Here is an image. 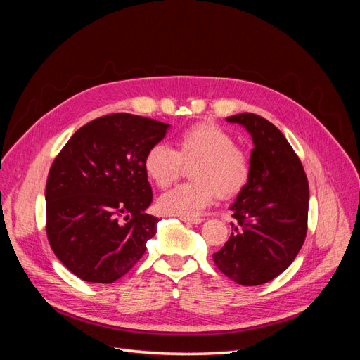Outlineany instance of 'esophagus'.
<instances>
[{
    "mask_svg": "<svg viewBox=\"0 0 360 360\" xmlns=\"http://www.w3.org/2000/svg\"><path fill=\"white\" fill-rule=\"evenodd\" d=\"M181 221H183V222H186V224L198 225V224H201L204 219H202V217H181Z\"/></svg>",
    "mask_w": 360,
    "mask_h": 360,
    "instance_id": "34e87169",
    "label": "esophagus"
}]
</instances>
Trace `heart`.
Listing matches in <instances>:
<instances>
[{"mask_svg": "<svg viewBox=\"0 0 360 360\" xmlns=\"http://www.w3.org/2000/svg\"><path fill=\"white\" fill-rule=\"evenodd\" d=\"M192 167L195 183L180 184L160 195L159 209L172 216L197 217L219 193L230 198L240 192L249 180L250 165L243 151L236 147L234 138L219 126L198 123L177 139V150L158 143L144 158L148 179L159 188H168L183 172V165Z\"/></svg>", "mask_w": 360, "mask_h": 360, "instance_id": "heart-1", "label": "heart"}]
</instances>
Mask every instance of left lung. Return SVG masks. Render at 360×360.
Wrapping results in <instances>:
<instances>
[{"instance_id":"left-lung-1","label":"left lung","mask_w":360,"mask_h":360,"mask_svg":"<svg viewBox=\"0 0 360 360\" xmlns=\"http://www.w3.org/2000/svg\"><path fill=\"white\" fill-rule=\"evenodd\" d=\"M226 122L243 126L254 148L249 180L230 207L238 226L213 254V261L237 284L261 285L288 269L304 242L308 179L275 124L249 112L226 117Z\"/></svg>"}]
</instances>
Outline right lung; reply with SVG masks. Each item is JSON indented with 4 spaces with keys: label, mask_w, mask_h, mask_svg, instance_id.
<instances>
[{
    "label": "right lung",
    "mask_w": 360,
    "mask_h": 360,
    "mask_svg": "<svg viewBox=\"0 0 360 360\" xmlns=\"http://www.w3.org/2000/svg\"><path fill=\"white\" fill-rule=\"evenodd\" d=\"M169 124L126 112L99 117L72 135L46 181V234L53 254L86 282L124 276L156 234L144 169L147 150Z\"/></svg>",
    "instance_id": "1"
}]
</instances>
